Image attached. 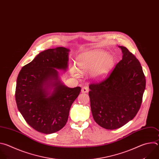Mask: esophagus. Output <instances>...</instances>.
Wrapping results in <instances>:
<instances>
[{
	"instance_id": "esophagus-1",
	"label": "esophagus",
	"mask_w": 159,
	"mask_h": 159,
	"mask_svg": "<svg viewBox=\"0 0 159 159\" xmlns=\"http://www.w3.org/2000/svg\"><path fill=\"white\" fill-rule=\"evenodd\" d=\"M89 91V89L87 86H84L81 89V92L83 93H88Z\"/></svg>"
}]
</instances>
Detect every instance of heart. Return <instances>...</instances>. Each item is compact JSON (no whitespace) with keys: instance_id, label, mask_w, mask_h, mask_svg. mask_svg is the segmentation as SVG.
Listing matches in <instances>:
<instances>
[{"instance_id":"obj_1","label":"heart","mask_w":159,"mask_h":159,"mask_svg":"<svg viewBox=\"0 0 159 159\" xmlns=\"http://www.w3.org/2000/svg\"><path fill=\"white\" fill-rule=\"evenodd\" d=\"M114 64L113 57L103 51L93 50L80 54L76 60L78 70L73 67V75L80 77V73L91 71V76L96 80L104 78L111 70Z\"/></svg>"}]
</instances>
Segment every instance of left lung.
<instances>
[{"mask_svg":"<svg viewBox=\"0 0 159 159\" xmlns=\"http://www.w3.org/2000/svg\"><path fill=\"white\" fill-rule=\"evenodd\" d=\"M118 47L122 59L104 79L89 86L93 119L108 130L120 128L136 116L146 84L139 61L126 48Z\"/></svg>","mask_w":159,"mask_h":159,"instance_id":"8db88e82","label":"left lung"}]
</instances>
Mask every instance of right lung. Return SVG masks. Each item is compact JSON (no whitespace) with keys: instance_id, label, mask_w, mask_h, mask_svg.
I'll return each instance as SVG.
<instances>
[{"instance_id":"obj_1","label":"right lung","mask_w":159,"mask_h":159,"mask_svg":"<svg viewBox=\"0 0 159 159\" xmlns=\"http://www.w3.org/2000/svg\"><path fill=\"white\" fill-rule=\"evenodd\" d=\"M69 51L63 47L44 51L18 75L15 93L17 108L39 132L51 134L64 127L71 107L81 92L79 86L70 88L63 84L56 70H66Z\"/></svg>"}]
</instances>
